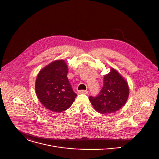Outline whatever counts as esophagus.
<instances>
[{"mask_svg":"<svg viewBox=\"0 0 159 159\" xmlns=\"http://www.w3.org/2000/svg\"><path fill=\"white\" fill-rule=\"evenodd\" d=\"M78 93H79V94H88L87 90H79Z\"/></svg>","mask_w":159,"mask_h":159,"instance_id":"esophagus-1","label":"esophagus"}]
</instances>
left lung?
Instances as JSON below:
<instances>
[{
  "mask_svg": "<svg viewBox=\"0 0 159 159\" xmlns=\"http://www.w3.org/2000/svg\"><path fill=\"white\" fill-rule=\"evenodd\" d=\"M129 96L126 81L114 69L104 77V84L99 94L89 98L94 108L101 114L115 112L123 107Z\"/></svg>",
  "mask_w": 159,
  "mask_h": 159,
  "instance_id": "obj_1",
  "label": "left lung"
}]
</instances>
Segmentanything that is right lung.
Returning <instances> with one entry per match:
<instances>
[{
  "label": "right lung",
  "instance_id": "right-lung-1",
  "mask_svg": "<svg viewBox=\"0 0 159 159\" xmlns=\"http://www.w3.org/2000/svg\"><path fill=\"white\" fill-rule=\"evenodd\" d=\"M68 70L64 60H55L44 67L37 76L36 96L44 107L53 112L69 109L77 96L68 80Z\"/></svg>",
  "mask_w": 159,
  "mask_h": 159
}]
</instances>
